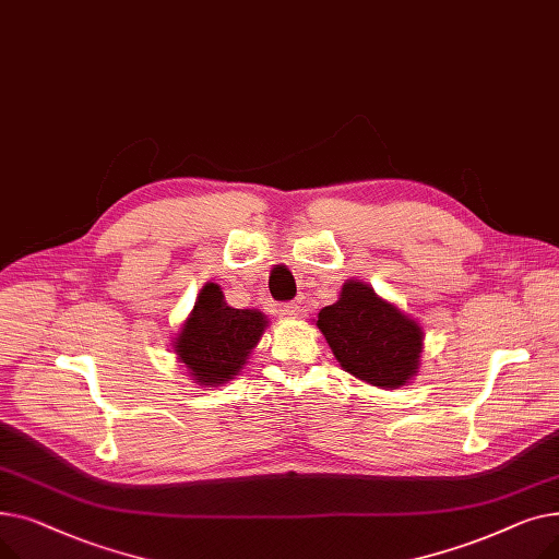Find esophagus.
Listing matches in <instances>:
<instances>
[{
    "instance_id": "obj_1",
    "label": "esophagus",
    "mask_w": 559,
    "mask_h": 559,
    "mask_svg": "<svg viewBox=\"0 0 559 559\" xmlns=\"http://www.w3.org/2000/svg\"><path fill=\"white\" fill-rule=\"evenodd\" d=\"M278 317L281 319H299L301 317V306L297 304H285L278 308Z\"/></svg>"
}]
</instances>
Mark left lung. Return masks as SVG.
<instances>
[{"label":"left lung","mask_w":559,"mask_h":559,"mask_svg":"<svg viewBox=\"0 0 559 559\" xmlns=\"http://www.w3.org/2000/svg\"><path fill=\"white\" fill-rule=\"evenodd\" d=\"M314 324L340 367L373 388L399 390L419 373L421 324L365 281H346L340 299L321 308Z\"/></svg>","instance_id":"8db88e82"}]
</instances>
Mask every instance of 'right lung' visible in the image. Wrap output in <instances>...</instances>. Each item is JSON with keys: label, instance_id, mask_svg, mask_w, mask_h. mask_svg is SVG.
<instances>
[{"label": "right lung", "instance_id": "add662e5", "mask_svg": "<svg viewBox=\"0 0 559 559\" xmlns=\"http://www.w3.org/2000/svg\"><path fill=\"white\" fill-rule=\"evenodd\" d=\"M267 326L264 312L233 308L217 283H205L181 331L171 340L176 362L201 388L224 385L245 369Z\"/></svg>", "mask_w": 559, "mask_h": 559}]
</instances>
